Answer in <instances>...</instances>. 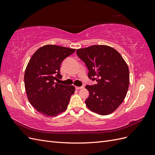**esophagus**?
Masks as SVG:
<instances>
[{"instance_id": "obj_1", "label": "esophagus", "mask_w": 155, "mask_h": 155, "mask_svg": "<svg viewBox=\"0 0 155 155\" xmlns=\"http://www.w3.org/2000/svg\"><path fill=\"white\" fill-rule=\"evenodd\" d=\"M83 88V87H76V88L77 89V90H79V89H81Z\"/></svg>"}]
</instances>
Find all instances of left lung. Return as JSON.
Returning <instances> with one entry per match:
<instances>
[{
    "label": "left lung",
    "mask_w": 155,
    "mask_h": 155,
    "mask_svg": "<svg viewBox=\"0 0 155 155\" xmlns=\"http://www.w3.org/2000/svg\"><path fill=\"white\" fill-rule=\"evenodd\" d=\"M88 69V78L97 81L87 85L85 101L91 111L100 115L113 112L124 101L129 85V70L118 51L107 45H93L76 51Z\"/></svg>",
    "instance_id": "left-lung-1"
}]
</instances>
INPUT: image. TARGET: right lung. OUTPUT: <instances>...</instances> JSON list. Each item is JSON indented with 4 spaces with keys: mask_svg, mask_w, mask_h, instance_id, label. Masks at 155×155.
<instances>
[{
    "mask_svg": "<svg viewBox=\"0 0 155 155\" xmlns=\"http://www.w3.org/2000/svg\"><path fill=\"white\" fill-rule=\"evenodd\" d=\"M76 49L54 45L39 48L30 58L25 72L26 92L31 105L45 116H56L66 110L73 85L59 84L60 66Z\"/></svg>",
    "mask_w": 155,
    "mask_h": 155,
    "instance_id": "add662e5",
    "label": "right lung"
}]
</instances>
